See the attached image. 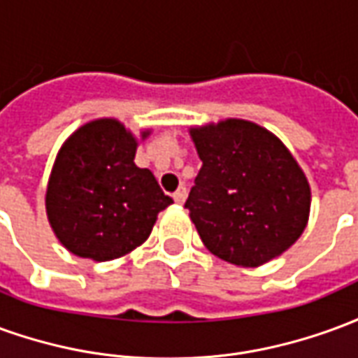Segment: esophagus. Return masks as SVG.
Listing matches in <instances>:
<instances>
[{
	"instance_id": "1",
	"label": "esophagus",
	"mask_w": 358,
	"mask_h": 358,
	"mask_svg": "<svg viewBox=\"0 0 358 358\" xmlns=\"http://www.w3.org/2000/svg\"><path fill=\"white\" fill-rule=\"evenodd\" d=\"M186 197H187V189L184 186L178 187V189L174 192V201L178 203V205H182V203L186 201Z\"/></svg>"
}]
</instances>
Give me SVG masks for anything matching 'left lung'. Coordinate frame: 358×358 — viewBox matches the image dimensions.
Here are the masks:
<instances>
[{"label": "left lung", "mask_w": 358, "mask_h": 358, "mask_svg": "<svg viewBox=\"0 0 358 358\" xmlns=\"http://www.w3.org/2000/svg\"><path fill=\"white\" fill-rule=\"evenodd\" d=\"M203 166L186 209L199 238L226 263L255 268L305 232L310 186L274 134L243 118L192 126Z\"/></svg>", "instance_id": "left-lung-1"}]
</instances>
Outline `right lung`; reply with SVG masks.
Returning a JSON list of instances; mask_svg holds the SVG:
<instances>
[{"instance_id": "add662e5", "label": "right lung", "mask_w": 358, "mask_h": 358, "mask_svg": "<svg viewBox=\"0 0 358 358\" xmlns=\"http://www.w3.org/2000/svg\"><path fill=\"white\" fill-rule=\"evenodd\" d=\"M151 130H141L140 140ZM138 138L117 118H95L59 149L45 189L55 238L95 263L128 255L148 240L157 215L172 203L153 172L134 163Z\"/></svg>"}]
</instances>
